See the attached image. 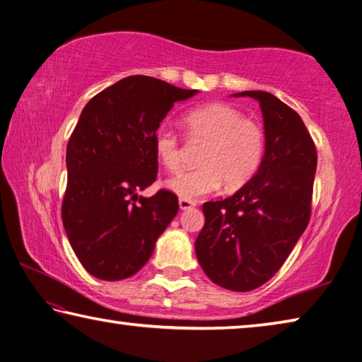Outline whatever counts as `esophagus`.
Returning a JSON list of instances; mask_svg holds the SVG:
<instances>
[{"mask_svg":"<svg viewBox=\"0 0 362 362\" xmlns=\"http://www.w3.org/2000/svg\"><path fill=\"white\" fill-rule=\"evenodd\" d=\"M196 204H194V201H192V199H183V198H180L179 199V207L182 211H188V209H193Z\"/></svg>","mask_w":362,"mask_h":362,"instance_id":"1","label":"esophagus"}]
</instances>
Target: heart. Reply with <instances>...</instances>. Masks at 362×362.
I'll return each mask as SVG.
<instances>
[{
	"label": "heart",
	"instance_id": "obj_1",
	"mask_svg": "<svg viewBox=\"0 0 362 362\" xmlns=\"http://www.w3.org/2000/svg\"><path fill=\"white\" fill-rule=\"evenodd\" d=\"M183 129L189 144H204L198 164L201 168L175 175L166 187L183 199H196L220 188H238L259 169L265 137L257 122L226 103H209L183 116ZM163 166L175 173L182 166V142L170 129H159L153 139Z\"/></svg>",
	"mask_w": 362,
	"mask_h": 362
}]
</instances>
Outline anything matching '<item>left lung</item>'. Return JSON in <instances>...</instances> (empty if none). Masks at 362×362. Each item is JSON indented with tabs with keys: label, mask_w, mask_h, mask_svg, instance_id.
<instances>
[{
	"label": "left lung",
	"mask_w": 362,
	"mask_h": 362,
	"mask_svg": "<svg viewBox=\"0 0 362 362\" xmlns=\"http://www.w3.org/2000/svg\"><path fill=\"white\" fill-rule=\"evenodd\" d=\"M233 97L259 102L265 153L255 175L223 201L203 204L194 250L212 283L235 292L265 284L283 267L310 222L316 148L297 112L265 90Z\"/></svg>",
	"instance_id": "1"
}]
</instances>
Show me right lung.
<instances>
[{"label":"right lung","mask_w":362,"mask_h":362,"mask_svg":"<svg viewBox=\"0 0 362 362\" xmlns=\"http://www.w3.org/2000/svg\"><path fill=\"white\" fill-rule=\"evenodd\" d=\"M199 90L127 76L94 95L66 145L64 228L81 265L103 281L136 274L179 211L174 193L139 196L156 180L155 134L175 102ZM132 200H139L136 205Z\"/></svg>","instance_id":"right-lung-1"}]
</instances>
